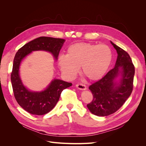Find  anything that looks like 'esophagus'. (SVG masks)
<instances>
[{
  "instance_id": "34e87169",
  "label": "esophagus",
  "mask_w": 146,
  "mask_h": 146,
  "mask_svg": "<svg viewBox=\"0 0 146 146\" xmlns=\"http://www.w3.org/2000/svg\"><path fill=\"white\" fill-rule=\"evenodd\" d=\"M76 87L78 88V89L80 90H86V86L83 85V84L82 83H78L76 85Z\"/></svg>"
}]
</instances>
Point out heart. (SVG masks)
Here are the masks:
<instances>
[{"label":"heart","instance_id":"b5f03b06","mask_svg":"<svg viewBox=\"0 0 146 146\" xmlns=\"http://www.w3.org/2000/svg\"><path fill=\"white\" fill-rule=\"evenodd\" d=\"M112 60L110 47L105 44L76 43L67 49V54L58 58V65L65 76L72 78L82 68V73L88 80H100L107 72Z\"/></svg>","mask_w":146,"mask_h":146}]
</instances>
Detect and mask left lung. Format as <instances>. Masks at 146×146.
<instances>
[{"instance_id":"1","label":"left lung","mask_w":146,"mask_h":146,"mask_svg":"<svg viewBox=\"0 0 146 146\" xmlns=\"http://www.w3.org/2000/svg\"><path fill=\"white\" fill-rule=\"evenodd\" d=\"M117 53L115 66L99 81L89 86L93 99L87 107L98 116L110 115L120 108L133 88L135 66L129 54L110 41ZM119 76V80L116 81Z\"/></svg>"}]
</instances>
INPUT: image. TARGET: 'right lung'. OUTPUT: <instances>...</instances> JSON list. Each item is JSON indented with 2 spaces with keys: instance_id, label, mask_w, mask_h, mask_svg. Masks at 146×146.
Here are the masks:
<instances>
[{
  "instance_id": "right-lung-1",
  "label": "right lung",
  "mask_w": 146,
  "mask_h": 146,
  "mask_svg": "<svg viewBox=\"0 0 146 146\" xmlns=\"http://www.w3.org/2000/svg\"><path fill=\"white\" fill-rule=\"evenodd\" d=\"M64 42L63 39L41 36L25 44L16 52L11 74L13 90L17 102L30 114L43 115L50 111L58 102L61 92L72 84L54 79L44 91H31L24 86L20 78L21 63L26 56L36 50L50 52L56 60Z\"/></svg>"
}]
</instances>
